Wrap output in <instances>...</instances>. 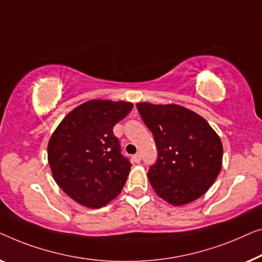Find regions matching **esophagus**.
<instances>
[{
	"label": "esophagus",
	"mask_w": 262,
	"mask_h": 262,
	"mask_svg": "<svg viewBox=\"0 0 262 262\" xmlns=\"http://www.w3.org/2000/svg\"><path fill=\"white\" fill-rule=\"evenodd\" d=\"M133 159H134V161L136 164H139L140 161H141V153H136L134 157H133Z\"/></svg>",
	"instance_id": "1"
}]
</instances>
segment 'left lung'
Here are the masks:
<instances>
[{"mask_svg": "<svg viewBox=\"0 0 262 262\" xmlns=\"http://www.w3.org/2000/svg\"><path fill=\"white\" fill-rule=\"evenodd\" d=\"M158 149L148 179L158 196L184 205L206 192L222 167L223 147L203 117L177 104H136Z\"/></svg>", "mask_w": 262, "mask_h": 262, "instance_id": "8db88e82", "label": "left lung"}]
</instances>
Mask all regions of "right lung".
<instances>
[{
    "label": "right lung",
    "instance_id": "obj_1",
    "mask_svg": "<svg viewBox=\"0 0 262 262\" xmlns=\"http://www.w3.org/2000/svg\"><path fill=\"white\" fill-rule=\"evenodd\" d=\"M133 103L93 99L70 112L51 136L47 156L64 192L88 208H102L119 196L130 171L113 128Z\"/></svg>",
    "mask_w": 262,
    "mask_h": 262
}]
</instances>
